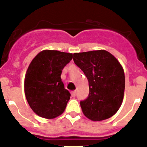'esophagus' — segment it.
<instances>
[{
  "instance_id": "esophagus-1",
  "label": "esophagus",
  "mask_w": 147,
  "mask_h": 147,
  "mask_svg": "<svg viewBox=\"0 0 147 147\" xmlns=\"http://www.w3.org/2000/svg\"><path fill=\"white\" fill-rule=\"evenodd\" d=\"M71 95H72V97H75V96H76V91H75V90L72 91V92H71Z\"/></svg>"
}]
</instances>
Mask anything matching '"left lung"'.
I'll list each match as a JSON object with an SVG mask.
<instances>
[{
    "instance_id": "1",
    "label": "left lung",
    "mask_w": 147,
    "mask_h": 147,
    "mask_svg": "<svg viewBox=\"0 0 147 147\" xmlns=\"http://www.w3.org/2000/svg\"><path fill=\"white\" fill-rule=\"evenodd\" d=\"M73 60L88 80V96L80 101L85 116L93 121L113 116L122 105L125 83L118 60L105 50L75 53Z\"/></svg>"
}]
</instances>
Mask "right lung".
<instances>
[{"mask_svg": "<svg viewBox=\"0 0 147 147\" xmlns=\"http://www.w3.org/2000/svg\"><path fill=\"white\" fill-rule=\"evenodd\" d=\"M72 59V53L44 50L29 65L24 94L30 108L40 117L53 119L64 112L71 95L64 88L61 75Z\"/></svg>", "mask_w": 147, "mask_h": 147, "instance_id": "obj_1", "label": "right lung"}]
</instances>
